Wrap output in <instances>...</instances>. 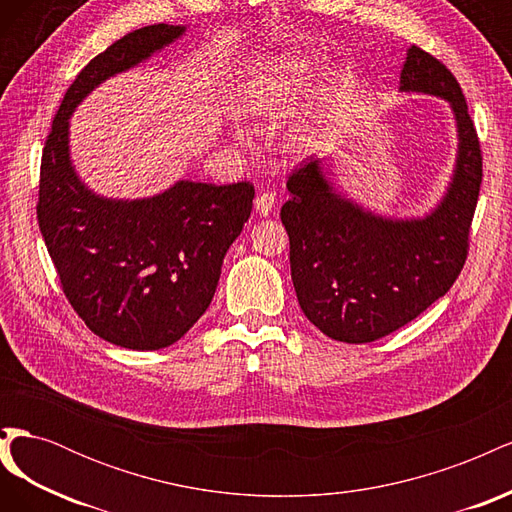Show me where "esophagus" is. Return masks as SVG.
<instances>
[{
    "mask_svg": "<svg viewBox=\"0 0 512 512\" xmlns=\"http://www.w3.org/2000/svg\"><path fill=\"white\" fill-rule=\"evenodd\" d=\"M256 211L260 215H271L273 209H275V194L271 192H262L258 198H256Z\"/></svg>",
    "mask_w": 512,
    "mask_h": 512,
    "instance_id": "esophagus-1",
    "label": "esophagus"
}]
</instances>
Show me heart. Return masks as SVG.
Returning a JSON list of instances; mask_svg holds the SVG:
<instances>
[{"label": "heart", "instance_id": "1", "mask_svg": "<svg viewBox=\"0 0 512 512\" xmlns=\"http://www.w3.org/2000/svg\"><path fill=\"white\" fill-rule=\"evenodd\" d=\"M312 72L297 57H277L262 64L243 91L247 115L280 126L299 115L312 94ZM314 145V132L301 128L292 134L290 149L305 153Z\"/></svg>", "mask_w": 512, "mask_h": 512}]
</instances>
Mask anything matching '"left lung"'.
Instances as JSON below:
<instances>
[{
	"mask_svg": "<svg viewBox=\"0 0 512 512\" xmlns=\"http://www.w3.org/2000/svg\"><path fill=\"white\" fill-rule=\"evenodd\" d=\"M401 91L438 96L457 123L451 183L425 218H384L335 190L320 160L288 177L282 224L307 320L331 339L367 344L404 327L448 292L468 258L483 156L461 87L440 59L410 46Z\"/></svg>",
	"mask_w": 512,
	"mask_h": 512,
	"instance_id": "left-lung-1",
	"label": "left lung"
}]
</instances>
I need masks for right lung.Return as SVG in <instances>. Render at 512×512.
<instances>
[{"label":"right lung","instance_id":"obj_1","mask_svg":"<svg viewBox=\"0 0 512 512\" xmlns=\"http://www.w3.org/2000/svg\"><path fill=\"white\" fill-rule=\"evenodd\" d=\"M183 34V25L141 27L91 59L42 151L38 224L61 288L91 331L130 350L175 344L207 312L228 247L252 213L254 185L177 181L149 198H104L72 166L70 117L100 83Z\"/></svg>","mask_w":512,"mask_h":512}]
</instances>
